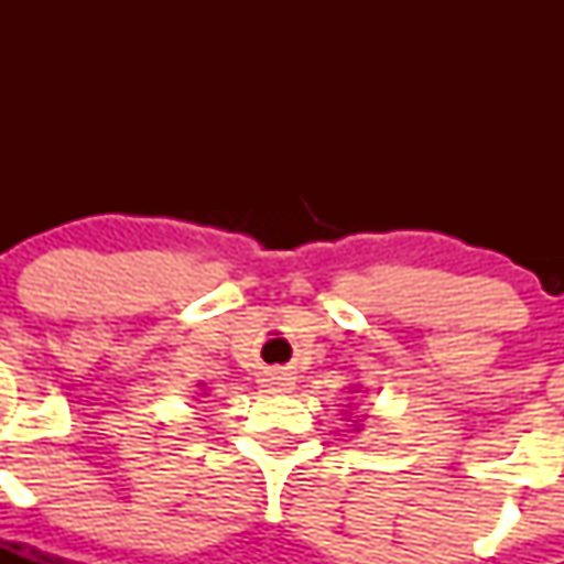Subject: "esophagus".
Here are the masks:
<instances>
[{
  "mask_svg": "<svg viewBox=\"0 0 564 564\" xmlns=\"http://www.w3.org/2000/svg\"><path fill=\"white\" fill-rule=\"evenodd\" d=\"M261 388L272 395H283V392L294 390V377L286 371H267L264 379H261Z\"/></svg>",
  "mask_w": 564,
  "mask_h": 564,
  "instance_id": "1",
  "label": "esophagus"
}]
</instances>
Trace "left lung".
I'll return each instance as SVG.
<instances>
[{
	"label": "left lung",
	"mask_w": 564,
	"mask_h": 564,
	"mask_svg": "<svg viewBox=\"0 0 564 564\" xmlns=\"http://www.w3.org/2000/svg\"><path fill=\"white\" fill-rule=\"evenodd\" d=\"M355 392H360V390H355ZM351 429H355V431H362V423H360V420H351Z\"/></svg>",
	"instance_id": "left-lung-1"
}]
</instances>
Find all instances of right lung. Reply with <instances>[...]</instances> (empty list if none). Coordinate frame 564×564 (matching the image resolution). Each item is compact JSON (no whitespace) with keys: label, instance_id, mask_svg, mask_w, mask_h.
Listing matches in <instances>:
<instances>
[{"label":"right lung","instance_id":"right-lung-1","mask_svg":"<svg viewBox=\"0 0 564 564\" xmlns=\"http://www.w3.org/2000/svg\"><path fill=\"white\" fill-rule=\"evenodd\" d=\"M196 388H198V390H202V395H207V392H204V384H202V382H198V384H196Z\"/></svg>","mask_w":564,"mask_h":564}]
</instances>
